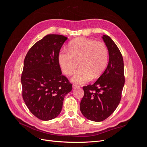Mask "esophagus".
I'll list each match as a JSON object with an SVG mask.
<instances>
[{
    "label": "esophagus",
    "instance_id": "esophagus-1",
    "mask_svg": "<svg viewBox=\"0 0 147 147\" xmlns=\"http://www.w3.org/2000/svg\"><path fill=\"white\" fill-rule=\"evenodd\" d=\"M72 88H73V89H76V88H78L79 86L77 85H75V84H74V85L72 86Z\"/></svg>",
    "mask_w": 147,
    "mask_h": 147
}]
</instances>
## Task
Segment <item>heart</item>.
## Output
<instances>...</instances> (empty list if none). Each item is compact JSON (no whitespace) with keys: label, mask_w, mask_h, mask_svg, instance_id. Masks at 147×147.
I'll use <instances>...</instances> for the list:
<instances>
[{"label":"heart","mask_w":147,"mask_h":147,"mask_svg":"<svg viewBox=\"0 0 147 147\" xmlns=\"http://www.w3.org/2000/svg\"><path fill=\"white\" fill-rule=\"evenodd\" d=\"M109 52L104 43L86 38H78L71 42L68 50H62L58 54V62L63 72L71 75L78 64L71 81L82 84L97 77L104 72L108 63Z\"/></svg>","instance_id":"obj_1"}]
</instances>
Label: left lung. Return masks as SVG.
<instances>
[{"instance_id":"1","label":"left lung","mask_w":147,"mask_h":147,"mask_svg":"<svg viewBox=\"0 0 147 147\" xmlns=\"http://www.w3.org/2000/svg\"><path fill=\"white\" fill-rule=\"evenodd\" d=\"M102 38L109 51V63L94 84L83 87L84 96L80 105L83 116L96 122L104 121L117 108L124 84L121 53L109 36L103 35Z\"/></svg>"}]
</instances>
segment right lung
Wrapping results in <instances>:
<instances>
[{
  "label": "right lung",
  "instance_id": "add662e5",
  "mask_svg": "<svg viewBox=\"0 0 147 147\" xmlns=\"http://www.w3.org/2000/svg\"><path fill=\"white\" fill-rule=\"evenodd\" d=\"M67 39L61 35H47L31 47L24 59L21 78L23 99L30 112L43 121L58 116L65 96L72 90L58 62Z\"/></svg>",
  "mask_w": 147,
  "mask_h": 147
}]
</instances>
